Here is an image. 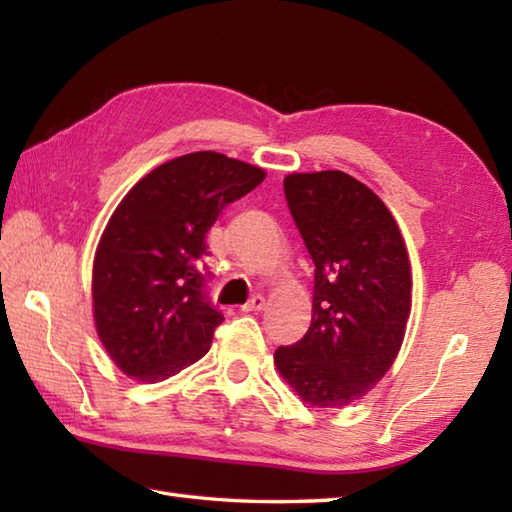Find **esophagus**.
Instances as JSON below:
<instances>
[{
	"instance_id": "esophagus-1",
	"label": "esophagus",
	"mask_w": 512,
	"mask_h": 512,
	"mask_svg": "<svg viewBox=\"0 0 512 512\" xmlns=\"http://www.w3.org/2000/svg\"><path fill=\"white\" fill-rule=\"evenodd\" d=\"M266 308V299H264V295H253L250 297L244 306H242V310L244 312H259V310H264Z\"/></svg>"
}]
</instances>
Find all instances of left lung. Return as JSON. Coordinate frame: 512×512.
Returning <instances> with one entry per match:
<instances>
[{"label": "left lung", "instance_id": "8db88e82", "mask_svg": "<svg viewBox=\"0 0 512 512\" xmlns=\"http://www.w3.org/2000/svg\"><path fill=\"white\" fill-rule=\"evenodd\" d=\"M288 209L314 262L312 323L275 365L312 407L361 400L394 365L411 310L407 248L394 215L343 171L290 173Z\"/></svg>", "mask_w": 512, "mask_h": 512}]
</instances>
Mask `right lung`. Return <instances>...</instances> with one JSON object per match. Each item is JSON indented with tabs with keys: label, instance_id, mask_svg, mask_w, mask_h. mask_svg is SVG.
Segmentation results:
<instances>
[{
	"label": "right lung",
	"instance_id": "obj_1",
	"mask_svg": "<svg viewBox=\"0 0 512 512\" xmlns=\"http://www.w3.org/2000/svg\"><path fill=\"white\" fill-rule=\"evenodd\" d=\"M264 178L195 151L147 173L116 206L96 248L92 299L99 339L127 376L158 383L209 352L224 317L206 290V233Z\"/></svg>",
	"mask_w": 512,
	"mask_h": 512
}]
</instances>
